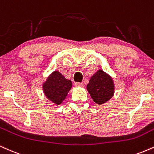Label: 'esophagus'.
<instances>
[{"mask_svg":"<svg viewBox=\"0 0 154 154\" xmlns=\"http://www.w3.org/2000/svg\"><path fill=\"white\" fill-rule=\"evenodd\" d=\"M75 86H77V87H82V86H83V83L77 82L75 83Z\"/></svg>","mask_w":154,"mask_h":154,"instance_id":"34e87169","label":"esophagus"}]
</instances>
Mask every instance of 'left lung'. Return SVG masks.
<instances>
[{"instance_id": "1", "label": "left lung", "mask_w": 154, "mask_h": 154, "mask_svg": "<svg viewBox=\"0 0 154 154\" xmlns=\"http://www.w3.org/2000/svg\"><path fill=\"white\" fill-rule=\"evenodd\" d=\"M87 89L93 100L99 105L108 101L114 94L112 78L101 69L92 76Z\"/></svg>"}]
</instances>
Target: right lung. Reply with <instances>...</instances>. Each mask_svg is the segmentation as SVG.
Here are the masks:
<instances>
[{"label":"right lung","mask_w":154,"mask_h":154,"mask_svg":"<svg viewBox=\"0 0 154 154\" xmlns=\"http://www.w3.org/2000/svg\"><path fill=\"white\" fill-rule=\"evenodd\" d=\"M72 85L71 81L66 79L60 72L56 71L50 75L44 84V92L50 100L59 105L65 99Z\"/></svg>","instance_id":"1"}]
</instances>
